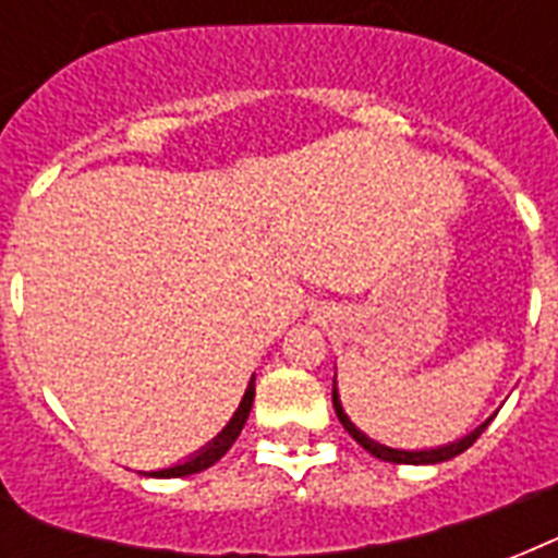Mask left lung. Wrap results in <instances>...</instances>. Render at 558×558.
Listing matches in <instances>:
<instances>
[{
	"instance_id": "8db88e82",
	"label": "left lung",
	"mask_w": 558,
	"mask_h": 558,
	"mask_svg": "<svg viewBox=\"0 0 558 558\" xmlns=\"http://www.w3.org/2000/svg\"><path fill=\"white\" fill-rule=\"evenodd\" d=\"M332 408H336V416H339L341 425L348 428L350 437H353L362 449L371 451L373 458L388 460V463H411V466H428V463H442V460L458 458L460 451H466L469 446L484 434L486 425L493 423V416H489L486 423L477 425L475 432H469L466 437H460V440L454 442H446V446H434V449H393V446H385V442L367 437V434L362 432V428H356V423L344 414V408H341V399H339V388H336V379H332Z\"/></svg>"
}]
</instances>
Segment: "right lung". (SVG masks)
I'll list each match as a JSON object with an SVG mask.
<instances>
[{
  "mask_svg": "<svg viewBox=\"0 0 558 558\" xmlns=\"http://www.w3.org/2000/svg\"><path fill=\"white\" fill-rule=\"evenodd\" d=\"M252 402H254V376L252 381H248V388H245L243 399H240V405H236L234 416L228 420V425L222 428V432L214 437V440L208 442V446H202L196 454H191V458H185L182 463H173V466L168 469H153V472H138V475H147V477H185V475H196V472H202V469L214 466L222 454H226L231 446H234V440L240 437V432H243L245 420H248V411H252Z\"/></svg>",
  "mask_w": 558,
  "mask_h": 558,
  "instance_id": "1",
  "label": "right lung"
}]
</instances>
